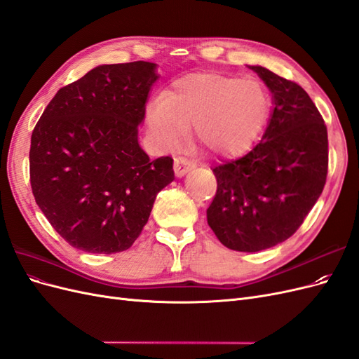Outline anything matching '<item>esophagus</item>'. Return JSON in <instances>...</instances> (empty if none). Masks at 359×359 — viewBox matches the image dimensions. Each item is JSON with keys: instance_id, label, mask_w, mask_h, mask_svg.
<instances>
[{"instance_id": "obj_1", "label": "esophagus", "mask_w": 359, "mask_h": 359, "mask_svg": "<svg viewBox=\"0 0 359 359\" xmlns=\"http://www.w3.org/2000/svg\"><path fill=\"white\" fill-rule=\"evenodd\" d=\"M193 169V161L186 157H178L173 161V170H175L177 177H184L189 170Z\"/></svg>"}]
</instances>
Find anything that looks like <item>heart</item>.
Instances as JSON below:
<instances>
[{
  "mask_svg": "<svg viewBox=\"0 0 359 359\" xmlns=\"http://www.w3.org/2000/svg\"><path fill=\"white\" fill-rule=\"evenodd\" d=\"M269 99L256 81L201 73L172 83L147 109L160 148H175L189 130L208 153L232 157L255 142L268 116Z\"/></svg>",
  "mask_w": 359,
  "mask_h": 359,
  "instance_id": "b5f03b06",
  "label": "heart"
}]
</instances>
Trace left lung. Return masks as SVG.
Returning <instances> with one entry per match:
<instances>
[{
    "instance_id": "left-lung-1",
    "label": "left lung",
    "mask_w": 359,
    "mask_h": 359,
    "mask_svg": "<svg viewBox=\"0 0 359 359\" xmlns=\"http://www.w3.org/2000/svg\"><path fill=\"white\" fill-rule=\"evenodd\" d=\"M250 69L273 94L274 111L248 154L212 169L217 191L206 219L223 245L253 253L286 241L319 199L328 173V132L298 83L265 67Z\"/></svg>"
}]
</instances>
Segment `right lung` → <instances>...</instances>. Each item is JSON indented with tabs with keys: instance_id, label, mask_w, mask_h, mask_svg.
<instances>
[{
	"instance_id": "1",
	"label": "right lung",
	"mask_w": 359,
	"mask_h": 359,
	"mask_svg": "<svg viewBox=\"0 0 359 359\" xmlns=\"http://www.w3.org/2000/svg\"><path fill=\"white\" fill-rule=\"evenodd\" d=\"M156 64H104L62 86L31 135L34 199L64 240L86 253L124 252L147 224L157 193L175 178L172 157L137 142Z\"/></svg>"
}]
</instances>
